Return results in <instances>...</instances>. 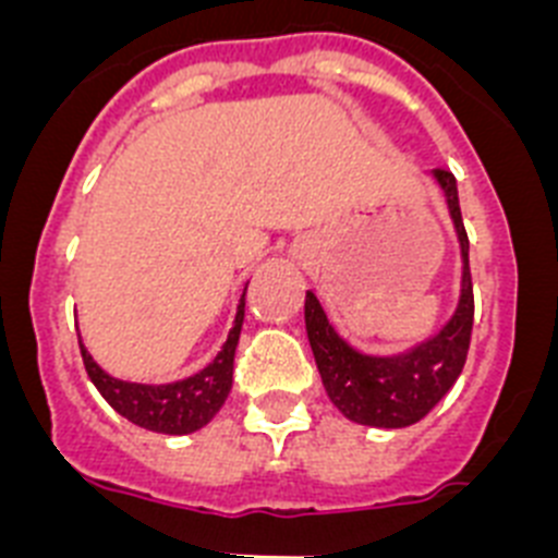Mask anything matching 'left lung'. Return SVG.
<instances>
[{
	"instance_id": "1",
	"label": "left lung",
	"mask_w": 558,
	"mask_h": 558,
	"mask_svg": "<svg viewBox=\"0 0 558 558\" xmlns=\"http://www.w3.org/2000/svg\"><path fill=\"white\" fill-rule=\"evenodd\" d=\"M438 186L445 190L450 218L456 223L458 243H461V299L450 322L438 329L425 343L391 357H374L352 349L335 332L324 313L322 302L307 290L304 299V324L313 347L315 366L322 374L327 397L340 413L357 425L397 427L416 425L425 418L438 399L456 386L458 374L466 363L472 338V318H475V295H472L470 274V236L463 229L461 206H458L456 175L450 170H433Z\"/></svg>"
}]
</instances>
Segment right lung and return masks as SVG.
<instances>
[{"label":"right lung","mask_w":558,"mask_h":558,"mask_svg":"<svg viewBox=\"0 0 558 558\" xmlns=\"http://www.w3.org/2000/svg\"><path fill=\"white\" fill-rule=\"evenodd\" d=\"M248 288V284H245ZM245 315V293L240 299V307L234 315V327L229 329L223 349L209 366L201 368L192 377L167 383V386H142V383H128L102 372L81 343L83 366L113 411L125 416L133 425L145 427L153 433H167V436H184L209 425L211 416L223 408L226 397L231 391V374H234V349L240 340ZM81 340V335H77Z\"/></svg>","instance_id":"right-lung-1"}]
</instances>
